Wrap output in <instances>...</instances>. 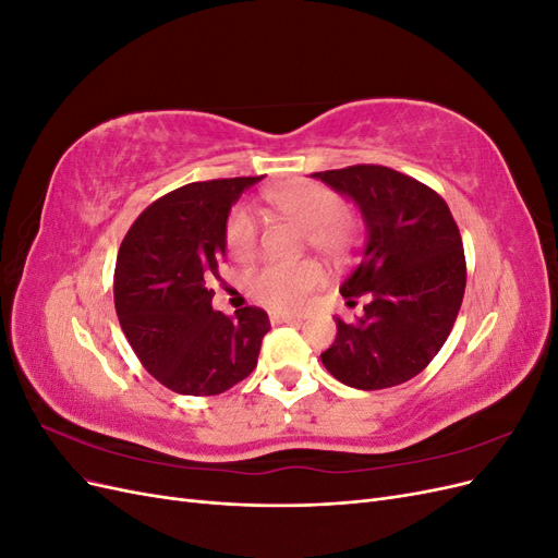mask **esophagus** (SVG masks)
<instances>
[{"label":"esophagus","instance_id":"obj_1","mask_svg":"<svg viewBox=\"0 0 558 558\" xmlns=\"http://www.w3.org/2000/svg\"><path fill=\"white\" fill-rule=\"evenodd\" d=\"M269 320H272L275 326H279V324H300V316H295V314H269Z\"/></svg>","mask_w":558,"mask_h":558}]
</instances>
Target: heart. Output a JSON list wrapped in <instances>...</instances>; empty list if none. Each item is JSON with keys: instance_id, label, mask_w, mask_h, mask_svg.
I'll list each match as a JSON object with an SVG mask.
<instances>
[{"instance_id": "heart-1", "label": "heart", "mask_w": 558, "mask_h": 558, "mask_svg": "<svg viewBox=\"0 0 558 558\" xmlns=\"http://www.w3.org/2000/svg\"><path fill=\"white\" fill-rule=\"evenodd\" d=\"M267 207L293 218L305 228L307 242L330 260H344L361 242V223L342 209V197L330 185L312 179H298L265 191ZM258 221L246 207L232 209L226 223V244L232 258L248 260L258 251ZM324 281V269L316 260L269 263L248 281L251 298L275 312H298Z\"/></svg>"}]
</instances>
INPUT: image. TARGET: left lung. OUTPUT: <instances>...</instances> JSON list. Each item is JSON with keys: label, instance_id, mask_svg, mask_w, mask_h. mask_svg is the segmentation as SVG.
Wrapping results in <instances>:
<instances>
[{"label": "left lung", "instance_id": "left-lung-1", "mask_svg": "<svg viewBox=\"0 0 558 558\" xmlns=\"http://www.w3.org/2000/svg\"><path fill=\"white\" fill-rule=\"evenodd\" d=\"M349 195L367 226L363 260L342 283L347 305L365 298L356 324L335 318L320 353L328 373L361 391L410 381L442 349L465 293V253L447 202L384 165L316 172Z\"/></svg>", "mask_w": 558, "mask_h": 558}]
</instances>
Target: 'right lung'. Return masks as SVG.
I'll return each mask as SVG.
<instances>
[{"instance_id": "1", "label": "right lung", "mask_w": 558, "mask_h": 558, "mask_svg": "<svg viewBox=\"0 0 558 558\" xmlns=\"http://www.w3.org/2000/svg\"><path fill=\"white\" fill-rule=\"evenodd\" d=\"M263 177L195 181L158 197L118 248L113 302L142 365L183 396H218L258 363L269 318L260 307L211 310L223 283L226 223L244 189Z\"/></svg>"}]
</instances>
